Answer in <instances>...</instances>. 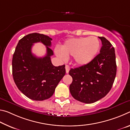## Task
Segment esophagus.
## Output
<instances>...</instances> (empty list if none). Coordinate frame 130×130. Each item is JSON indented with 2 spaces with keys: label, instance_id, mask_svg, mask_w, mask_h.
<instances>
[{
  "label": "esophagus",
  "instance_id": "obj_1",
  "mask_svg": "<svg viewBox=\"0 0 130 130\" xmlns=\"http://www.w3.org/2000/svg\"><path fill=\"white\" fill-rule=\"evenodd\" d=\"M65 69H66V73H69V69H70V68L68 65H66L65 66Z\"/></svg>",
  "mask_w": 130,
  "mask_h": 130
}]
</instances>
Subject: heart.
<instances>
[{"mask_svg":"<svg viewBox=\"0 0 130 130\" xmlns=\"http://www.w3.org/2000/svg\"><path fill=\"white\" fill-rule=\"evenodd\" d=\"M99 48V40L94 36L70 38L61 46V52L57 50L56 54L62 60L73 56L76 65L84 66L88 64L93 60Z\"/></svg>","mask_w":130,"mask_h":130,"instance_id":"1","label":"heart"}]
</instances>
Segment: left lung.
<instances>
[{"instance_id": "obj_1", "label": "left lung", "mask_w": 130, "mask_h": 130, "mask_svg": "<svg viewBox=\"0 0 130 130\" xmlns=\"http://www.w3.org/2000/svg\"><path fill=\"white\" fill-rule=\"evenodd\" d=\"M102 46L100 53L86 65L71 69L73 81L69 90L76 100L91 104L104 98L111 90L116 74L115 49L105 38L99 37Z\"/></svg>"}]
</instances>
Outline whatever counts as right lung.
Masks as SVG:
<instances>
[{
    "mask_svg": "<svg viewBox=\"0 0 130 130\" xmlns=\"http://www.w3.org/2000/svg\"><path fill=\"white\" fill-rule=\"evenodd\" d=\"M52 39L39 33H31L19 41L12 61V76L20 91L30 99L42 101L52 96L56 87L65 74V65L54 67L50 57L53 52ZM41 42L47 46V54L37 57L31 52L34 43Z\"/></svg>",
    "mask_w": 130,
    "mask_h": 130,
    "instance_id": "obj_1",
    "label": "right lung"
}]
</instances>
